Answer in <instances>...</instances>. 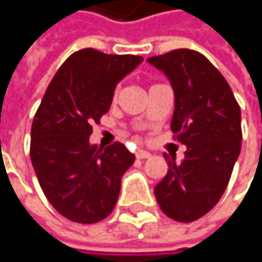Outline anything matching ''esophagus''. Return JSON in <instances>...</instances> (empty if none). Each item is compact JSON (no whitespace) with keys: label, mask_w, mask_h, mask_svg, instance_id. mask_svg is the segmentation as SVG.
Here are the masks:
<instances>
[{"label":"esophagus","mask_w":262,"mask_h":262,"mask_svg":"<svg viewBox=\"0 0 262 262\" xmlns=\"http://www.w3.org/2000/svg\"><path fill=\"white\" fill-rule=\"evenodd\" d=\"M135 156H137V159H140V160H144V159H149L150 157V154L149 152H146V150H137L135 152Z\"/></svg>","instance_id":"obj_1"}]
</instances>
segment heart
<instances>
[{
    "instance_id": "1",
    "label": "heart",
    "mask_w": 262,
    "mask_h": 262,
    "mask_svg": "<svg viewBox=\"0 0 262 262\" xmlns=\"http://www.w3.org/2000/svg\"><path fill=\"white\" fill-rule=\"evenodd\" d=\"M118 99V89H115V93H113V100Z\"/></svg>"
}]
</instances>
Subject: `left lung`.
<instances>
[{"label":"left lung","mask_w":262,"mask_h":262,"mask_svg":"<svg viewBox=\"0 0 262 262\" xmlns=\"http://www.w3.org/2000/svg\"><path fill=\"white\" fill-rule=\"evenodd\" d=\"M168 77L174 91L171 130L187 146L156 185V200L169 219L188 223L222 198L241 154V106L228 81L204 55L188 48L147 59Z\"/></svg>","instance_id":"obj_1"}]
</instances>
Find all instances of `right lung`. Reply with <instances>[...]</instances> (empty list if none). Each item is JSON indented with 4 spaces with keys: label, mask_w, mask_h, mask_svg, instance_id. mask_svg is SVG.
Masks as SVG:
<instances>
[{
    "label": "right lung",
    "mask_w": 262,
    "mask_h": 262,
    "mask_svg": "<svg viewBox=\"0 0 262 262\" xmlns=\"http://www.w3.org/2000/svg\"><path fill=\"white\" fill-rule=\"evenodd\" d=\"M143 61L83 48L58 69L31 127V163L42 192L77 223H97L113 212L121 179L135 156L122 143H89L93 122L112 106L116 84Z\"/></svg>",
    "instance_id": "right-lung-1"
}]
</instances>
